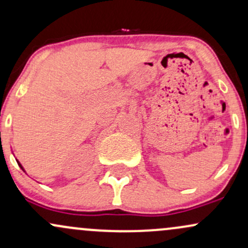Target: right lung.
<instances>
[{
	"mask_svg": "<svg viewBox=\"0 0 248 248\" xmlns=\"http://www.w3.org/2000/svg\"><path fill=\"white\" fill-rule=\"evenodd\" d=\"M16 161H17V160H16ZM17 163H18V166H19V167H21V169H23V167H22V164H21V163H19V162H18V161H17ZM23 170H24V169H23Z\"/></svg>",
	"mask_w": 248,
	"mask_h": 248,
	"instance_id": "obj_1",
	"label": "right lung"
}]
</instances>
